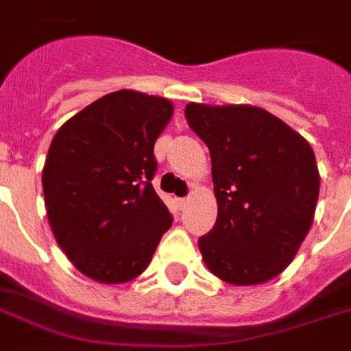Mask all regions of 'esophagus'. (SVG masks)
I'll list each match as a JSON object with an SVG mask.
<instances>
[{
	"label": "esophagus",
	"mask_w": 351,
	"mask_h": 351,
	"mask_svg": "<svg viewBox=\"0 0 351 351\" xmlns=\"http://www.w3.org/2000/svg\"><path fill=\"white\" fill-rule=\"evenodd\" d=\"M186 204H189V197H179V199H178L179 209H183V207H185Z\"/></svg>",
	"instance_id": "obj_1"
}]
</instances>
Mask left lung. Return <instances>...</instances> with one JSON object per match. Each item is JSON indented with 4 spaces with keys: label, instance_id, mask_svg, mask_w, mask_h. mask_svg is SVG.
<instances>
[{
    "label": "left lung",
    "instance_id": "left-lung-1",
    "mask_svg": "<svg viewBox=\"0 0 351 351\" xmlns=\"http://www.w3.org/2000/svg\"><path fill=\"white\" fill-rule=\"evenodd\" d=\"M189 128L207 144L218 204L197 241L205 265L231 285H259L291 265L309 233L320 176L304 136L252 105L189 104Z\"/></svg>",
    "mask_w": 351,
    "mask_h": 351
}]
</instances>
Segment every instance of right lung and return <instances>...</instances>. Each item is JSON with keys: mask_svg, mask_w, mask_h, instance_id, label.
<instances>
[{"mask_svg": "<svg viewBox=\"0 0 351 351\" xmlns=\"http://www.w3.org/2000/svg\"><path fill=\"white\" fill-rule=\"evenodd\" d=\"M172 101L110 92L55 133L42 189L55 241L72 265L99 283H125L154 257L172 215L157 196L154 146Z\"/></svg>", "mask_w": 351, "mask_h": 351, "instance_id": "obj_1", "label": "right lung"}]
</instances>
